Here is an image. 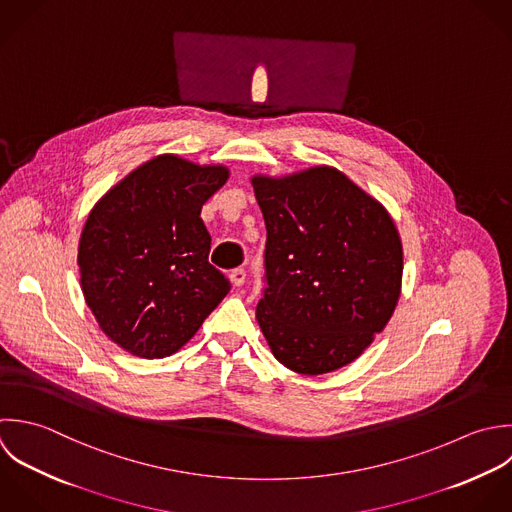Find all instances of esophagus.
<instances>
[{
    "instance_id": "esophagus-1",
    "label": "esophagus",
    "mask_w": 512,
    "mask_h": 512,
    "mask_svg": "<svg viewBox=\"0 0 512 512\" xmlns=\"http://www.w3.org/2000/svg\"><path fill=\"white\" fill-rule=\"evenodd\" d=\"M245 277H247V271H245L243 267H237V269H233V271L229 273V279H231V283H233L235 287H241V285L245 283Z\"/></svg>"
}]
</instances>
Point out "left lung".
Listing matches in <instances>:
<instances>
[{"label":"left lung","instance_id":"1","mask_svg":"<svg viewBox=\"0 0 512 512\" xmlns=\"http://www.w3.org/2000/svg\"><path fill=\"white\" fill-rule=\"evenodd\" d=\"M251 183L267 227L257 321L275 359L301 375L353 363L401 295L403 245L391 215L327 165Z\"/></svg>","mask_w":512,"mask_h":512}]
</instances>
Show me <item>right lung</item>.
<instances>
[{"label": "right lung", "mask_w": 512, "mask_h": 512, "mask_svg": "<svg viewBox=\"0 0 512 512\" xmlns=\"http://www.w3.org/2000/svg\"><path fill=\"white\" fill-rule=\"evenodd\" d=\"M227 177L223 165L159 155L91 209L77 253L81 291L101 331L131 355H173L229 293L201 219Z\"/></svg>", "instance_id": "right-lung-1"}]
</instances>
